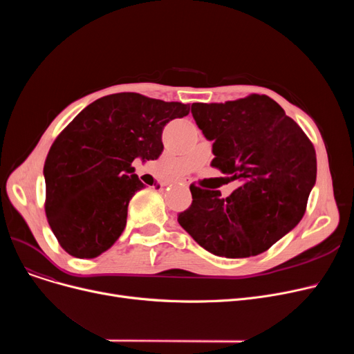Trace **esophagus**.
<instances>
[{
    "label": "esophagus",
    "instance_id": "1",
    "mask_svg": "<svg viewBox=\"0 0 354 354\" xmlns=\"http://www.w3.org/2000/svg\"><path fill=\"white\" fill-rule=\"evenodd\" d=\"M179 185H183V187H188L189 180L188 179H182V180H179Z\"/></svg>",
    "mask_w": 354,
    "mask_h": 354
}]
</instances>
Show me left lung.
<instances>
[{"mask_svg": "<svg viewBox=\"0 0 354 354\" xmlns=\"http://www.w3.org/2000/svg\"><path fill=\"white\" fill-rule=\"evenodd\" d=\"M192 116L212 140L211 166L238 180L228 196L191 185L178 222L207 251L227 258L261 254L301 221L317 176L314 146L266 95L194 103Z\"/></svg>", "mask_w": 354, "mask_h": 354, "instance_id": "obj_1", "label": "left lung"}]
</instances>
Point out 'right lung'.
<instances>
[{
    "instance_id": "add662e5",
    "label": "right lung",
    "mask_w": 354,
    "mask_h": 354,
    "mask_svg": "<svg viewBox=\"0 0 354 354\" xmlns=\"http://www.w3.org/2000/svg\"><path fill=\"white\" fill-rule=\"evenodd\" d=\"M188 113L189 106L179 102L118 93L73 119L44 163L46 215L66 252L96 258L116 243L129 201L145 187L132 162L158 159L163 127Z\"/></svg>"
}]
</instances>
